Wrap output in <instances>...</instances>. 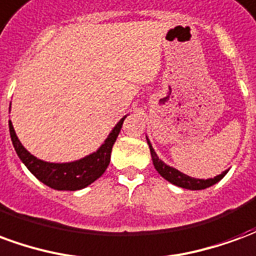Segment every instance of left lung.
Masks as SVG:
<instances>
[{"instance_id": "8db88e82", "label": "left lung", "mask_w": 256, "mask_h": 256, "mask_svg": "<svg viewBox=\"0 0 256 256\" xmlns=\"http://www.w3.org/2000/svg\"><path fill=\"white\" fill-rule=\"evenodd\" d=\"M146 141H148V145H150V156H152V162H154V166H155L156 172H159L164 180H167L168 182L174 184V185H177L180 188L190 189V190L206 189L208 188V186H212V185L218 182V181H220V180L226 176V172H228V170H225V172H222V174H220V176H216V177L214 178H208V180H198V178L189 177L186 174L178 172L177 168L167 166L164 162H162L160 159L158 158V155H156V152L154 150V148H152L150 140L146 138Z\"/></svg>"}]
</instances>
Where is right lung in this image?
<instances>
[{"mask_svg": "<svg viewBox=\"0 0 256 256\" xmlns=\"http://www.w3.org/2000/svg\"><path fill=\"white\" fill-rule=\"evenodd\" d=\"M124 118L126 116H123L116 123V126L112 128V132L106 138L104 144L96 152L84 156L79 160L70 162V163H49L31 155L18 138L10 120H9V133H10L12 144L20 160L24 163V166L41 182L48 185L49 188L58 189V190H79V189L86 188L92 182H94L106 170V167L110 164V159H111L112 146L115 144L118 134L122 128Z\"/></svg>", "mask_w": 256, "mask_h": 256, "instance_id": "1", "label": "right lung"}]
</instances>
